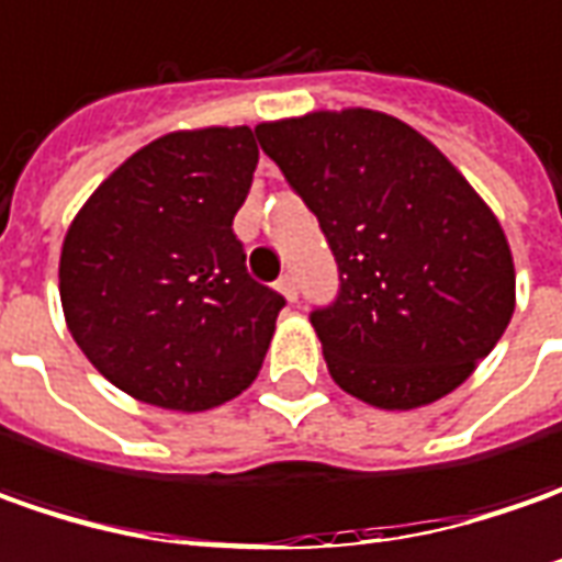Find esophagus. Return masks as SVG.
Here are the masks:
<instances>
[{
	"label": "esophagus",
	"instance_id": "esophagus-1",
	"mask_svg": "<svg viewBox=\"0 0 562 562\" xmlns=\"http://www.w3.org/2000/svg\"><path fill=\"white\" fill-rule=\"evenodd\" d=\"M277 289H280L282 295H285V299H289V301L299 299V285H295V277H292V273H285V277H280V280H277Z\"/></svg>",
	"mask_w": 562,
	"mask_h": 562
}]
</instances>
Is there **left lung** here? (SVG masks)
Listing matches in <instances>:
<instances>
[{
    "label": "left lung",
    "mask_w": 562,
    "mask_h": 562,
    "mask_svg": "<svg viewBox=\"0 0 562 562\" xmlns=\"http://www.w3.org/2000/svg\"><path fill=\"white\" fill-rule=\"evenodd\" d=\"M258 143L317 217L339 292L311 311L348 395L411 411L454 392L513 317L510 245L414 126L348 108L261 124Z\"/></svg>",
    "instance_id": "1"
}]
</instances>
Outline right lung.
<instances>
[{"mask_svg":"<svg viewBox=\"0 0 562 562\" xmlns=\"http://www.w3.org/2000/svg\"><path fill=\"white\" fill-rule=\"evenodd\" d=\"M255 167L248 126L167 133L70 223L58 267L65 319L126 395L192 414L258 376L285 299L248 277L233 233Z\"/></svg>","mask_w":562,"mask_h":562,"instance_id":"1","label":"right lung"}]
</instances>
